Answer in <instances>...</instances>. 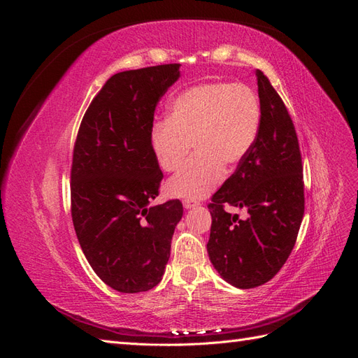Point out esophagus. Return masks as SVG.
<instances>
[{"label": "esophagus", "mask_w": 358, "mask_h": 358, "mask_svg": "<svg viewBox=\"0 0 358 358\" xmlns=\"http://www.w3.org/2000/svg\"><path fill=\"white\" fill-rule=\"evenodd\" d=\"M197 204H199V201H196V200H183V208H185V209L196 208Z\"/></svg>", "instance_id": "esophagus-1"}]
</instances>
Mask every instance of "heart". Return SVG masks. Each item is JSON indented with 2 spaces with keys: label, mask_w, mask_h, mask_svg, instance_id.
I'll return each instance as SVG.
<instances>
[{
  "label": "heart",
  "mask_w": 358,
  "mask_h": 358,
  "mask_svg": "<svg viewBox=\"0 0 358 358\" xmlns=\"http://www.w3.org/2000/svg\"><path fill=\"white\" fill-rule=\"evenodd\" d=\"M262 127L258 95L243 83L210 82L191 86L169 103L167 117L155 121L149 148L158 167L178 171L194 143L197 154L167 183L171 197L203 199L220 185L225 167L242 164Z\"/></svg>",
  "instance_id": "heart-1"
}]
</instances>
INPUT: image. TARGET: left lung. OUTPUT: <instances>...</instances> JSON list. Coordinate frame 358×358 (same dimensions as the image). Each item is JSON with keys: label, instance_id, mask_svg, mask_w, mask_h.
<instances>
[{"label": "left lung", "instance_id": "8db88e82", "mask_svg": "<svg viewBox=\"0 0 358 358\" xmlns=\"http://www.w3.org/2000/svg\"><path fill=\"white\" fill-rule=\"evenodd\" d=\"M262 127L242 164L212 196L208 254L227 282L255 288L288 259L305 213V183L294 124L279 94L257 70ZM225 205L246 207L241 220Z\"/></svg>", "mask_w": 358, "mask_h": 358}]
</instances>
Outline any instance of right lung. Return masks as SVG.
Masks as SVG:
<instances>
[{
  "mask_svg": "<svg viewBox=\"0 0 358 358\" xmlns=\"http://www.w3.org/2000/svg\"><path fill=\"white\" fill-rule=\"evenodd\" d=\"M179 76V64L113 74L76 137L70 183L76 236L94 272L121 292L159 284L183 215L179 200L150 206L162 171L149 133L157 103Z\"/></svg>",
  "mask_w": 358,
  "mask_h": 358,
  "instance_id": "add662e5",
  "label": "right lung"
}]
</instances>
